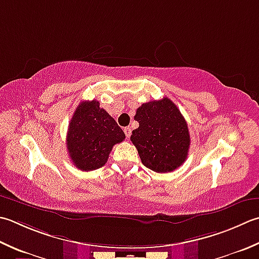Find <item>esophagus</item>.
<instances>
[{
  "label": "esophagus",
  "mask_w": 259,
  "mask_h": 259,
  "mask_svg": "<svg viewBox=\"0 0 259 259\" xmlns=\"http://www.w3.org/2000/svg\"><path fill=\"white\" fill-rule=\"evenodd\" d=\"M123 131H124L125 136L128 137V138H129V137L131 136V128H130V126H125V128L123 129Z\"/></svg>",
  "instance_id": "obj_1"
}]
</instances>
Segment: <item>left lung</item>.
<instances>
[{
	"label": "left lung",
	"mask_w": 259,
	"mask_h": 259,
	"mask_svg": "<svg viewBox=\"0 0 259 259\" xmlns=\"http://www.w3.org/2000/svg\"><path fill=\"white\" fill-rule=\"evenodd\" d=\"M135 120L139 126L130 140L147 168L167 173L184 163L191 139L186 121L175 103L168 98L144 103L137 109Z\"/></svg>",
	"instance_id": "8db88e82"
}]
</instances>
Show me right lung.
Listing matches in <instances>:
<instances>
[{
	"instance_id": "add662e5",
	"label": "right lung",
	"mask_w": 259,
	"mask_h": 259,
	"mask_svg": "<svg viewBox=\"0 0 259 259\" xmlns=\"http://www.w3.org/2000/svg\"><path fill=\"white\" fill-rule=\"evenodd\" d=\"M125 135L99 101H84L76 108L67 131V149L73 164L80 170L104 166L115 144Z\"/></svg>"
}]
</instances>
